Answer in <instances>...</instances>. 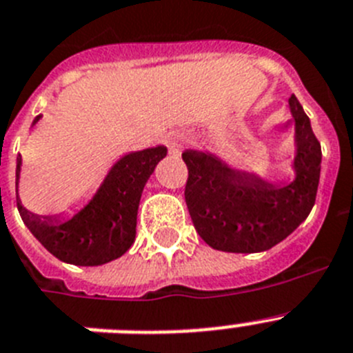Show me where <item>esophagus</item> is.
Returning <instances> with one entry per match:
<instances>
[{
  "label": "esophagus",
  "mask_w": 353,
  "mask_h": 353,
  "mask_svg": "<svg viewBox=\"0 0 353 353\" xmlns=\"http://www.w3.org/2000/svg\"><path fill=\"white\" fill-rule=\"evenodd\" d=\"M191 134L188 132H174V134L170 135V139H168V144L173 152H180L185 144L191 143Z\"/></svg>",
  "instance_id": "obj_1"
}]
</instances>
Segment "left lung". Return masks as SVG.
<instances>
[{
    "instance_id": "1",
    "label": "left lung",
    "mask_w": 353,
    "mask_h": 353,
    "mask_svg": "<svg viewBox=\"0 0 353 353\" xmlns=\"http://www.w3.org/2000/svg\"><path fill=\"white\" fill-rule=\"evenodd\" d=\"M294 121V179L270 182L234 170L209 152L185 150V203L200 237L230 254L266 252L305 221L314 207L321 171V146L296 96L289 98Z\"/></svg>"
}]
</instances>
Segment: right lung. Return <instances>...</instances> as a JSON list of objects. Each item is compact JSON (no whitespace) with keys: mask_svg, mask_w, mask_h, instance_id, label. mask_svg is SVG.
I'll list each match as a JSON object with an SVG mask.
<instances>
[{"mask_svg":"<svg viewBox=\"0 0 353 353\" xmlns=\"http://www.w3.org/2000/svg\"><path fill=\"white\" fill-rule=\"evenodd\" d=\"M41 119L37 116L32 126ZM168 153L165 146L146 148L123 155L83 209L74 216H39L19 200L21 155H17L16 194L21 219L35 239L62 263L74 266H101L121 257L134 245L141 194L155 165Z\"/></svg>","mask_w":353,"mask_h":353,"instance_id":"1","label":"right lung"}]
</instances>
